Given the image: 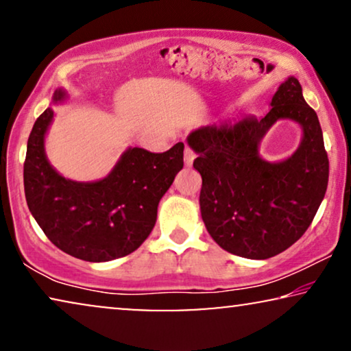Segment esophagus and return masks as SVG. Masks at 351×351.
Segmentation results:
<instances>
[{
  "label": "esophagus",
  "mask_w": 351,
  "mask_h": 351,
  "mask_svg": "<svg viewBox=\"0 0 351 351\" xmlns=\"http://www.w3.org/2000/svg\"><path fill=\"white\" fill-rule=\"evenodd\" d=\"M196 153L191 150L190 147H185V152H184V160H185V165L186 166H191L193 165V160H195Z\"/></svg>",
  "instance_id": "34e87169"
}]
</instances>
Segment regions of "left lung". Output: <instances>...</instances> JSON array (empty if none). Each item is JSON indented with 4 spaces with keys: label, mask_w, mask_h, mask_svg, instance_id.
<instances>
[{
    "label": "left lung",
    "mask_w": 351,
    "mask_h": 351,
    "mask_svg": "<svg viewBox=\"0 0 351 351\" xmlns=\"http://www.w3.org/2000/svg\"><path fill=\"white\" fill-rule=\"evenodd\" d=\"M304 129L301 147L281 163L258 156V143L278 119ZM189 145L198 158L201 217L225 251L246 258H270L291 247L313 222L329 180V160L316 112L302 86L287 78L262 119L210 124L193 131Z\"/></svg>",
    "instance_id": "1"
}]
</instances>
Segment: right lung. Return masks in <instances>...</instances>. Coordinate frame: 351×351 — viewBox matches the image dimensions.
Wrapping results in <instances>:
<instances>
[{"instance_id": "1", "label": "right lung", "mask_w": 351, "mask_h": 351, "mask_svg": "<svg viewBox=\"0 0 351 351\" xmlns=\"http://www.w3.org/2000/svg\"><path fill=\"white\" fill-rule=\"evenodd\" d=\"M65 94L56 90L54 100ZM54 117L46 108L33 124L23 162V186L33 217L52 244L81 261L108 262L141 247L156 223L158 203L184 167V143L165 153L129 148L99 182L57 174L45 153Z\"/></svg>"}]
</instances>
